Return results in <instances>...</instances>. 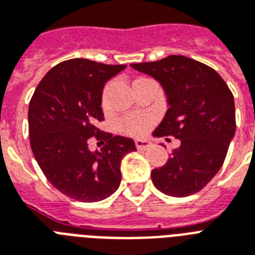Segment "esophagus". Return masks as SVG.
<instances>
[{"instance_id": "esophagus-1", "label": "esophagus", "mask_w": 255, "mask_h": 255, "mask_svg": "<svg viewBox=\"0 0 255 255\" xmlns=\"http://www.w3.org/2000/svg\"><path fill=\"white\" fill-rule=\"evenodd\" d=\"M135 147L138 150H147L148 147H151V142L147 139H137L135 140Z\"/></svg>"}]
</instances>
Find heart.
<instances>
[{
	"label": "heart",
	"mask_w": 255,
	"mask_h": 255,
	"mask_svg": "<svg viewBox=\"0 0 255 255\" xmlns=\"http://www.w3.org/2000/svg\"><path fill=\"white\" fill-rule=\"evenodd\" d=\"M151 121V117H147V116H130L124 121V128H125L126 133H129L130 135L139 137L146 133Z\"/></svg>",
	"instance_id": "obj_1"
}]
</instances>
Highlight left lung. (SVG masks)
Masks as SVG:
<instances>
[{
    "label": "left lung",
    "mask_w": 255,
    "mask_h": 255,
    "mask_svg": "<svg viewBox=\"0 0 255 255\" xmlns=\"http://www.w3.org/2000/svg\"><path fill=\"white\" fill-rule=\"evenodd\" d=\"M130 67L154 77L166 95L168 109L152 134L180 139L166 164L151 171L152 183L168 196L199 192L221 168L236 133L231 89L213 68L182 55Z\"/></svg>",
    "instance_id": "left-lung-1"
}]
</instances>
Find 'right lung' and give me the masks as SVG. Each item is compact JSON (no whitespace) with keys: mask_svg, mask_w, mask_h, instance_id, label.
I'll use <instances>...</instances> for the list:
<instances>
[{"mask_svg":"<svg viewBox=\"0 0 255 255\" xmlns=\"http://www.w3.org/2000/svg\"><path fill=\"white\" fill-rule=\"evenodd\" d=\"M126 68L88 59L55 66L40 80L28 105V137L44 176L66 196L84 203L107 199L121 183V160L137 151L131 138L100 131L103 89ZM107 143L91 152L89 138Z\"/></svg>","mask_w":255,"mask_h":255,"instance_id":"right-lung-1","label":"right lung"}]
</instances>
